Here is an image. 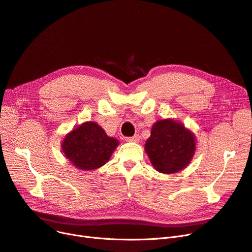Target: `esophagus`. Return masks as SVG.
<instances>
[{
	"mask_svg": "<svg viewBox=\"0 0 252 252\" xmlns=\"http://www.w3.org/2000/svg\"><path fill=\"white\" fill-rule=\"evenodd\" d=\"M126 141H127V142H139V141H140V136L136 134L133 137H126Z\"/></svg>",
	"mask_w": 252,
	"mask_h": 252,
	"instance_id": "obj_1",
	"label": "esophagus"
}]
</instances>
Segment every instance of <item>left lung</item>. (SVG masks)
<instances>
[{
  "instance_id": "left-lung-1",
  "label": "left lung",
  "mask_w": 252,
  "mask_h": 252,
  "mask_svg": "<svg viewBox=\"0 0 252 252\" xmlns=\"http://www.w3.org/2000/svg\"><path fill=\"white\" fill-rule=\"evenodd\" d=\"M145 151L155 169L174 173L184 169L195 153V137L172 119L159 120L152 127Z\"/></svg>"
}]
</instances>
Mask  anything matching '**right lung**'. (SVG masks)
<instances>
[{"label":"right lung","instance_id":"add662e5","mask_svg":"<svg viewBox=\"0 0 252 252\" xmlns=\"http://www.w3.org/2000/svg\"><path fill=\"white\" fill-rule=\"evenodd\" d=\"M118 145L97 124L84 123L64 138L62 150L65 157L82 170H93L105 165Z\"/></svg>","mask_w":252,"mask_h":252}]
</instances>
